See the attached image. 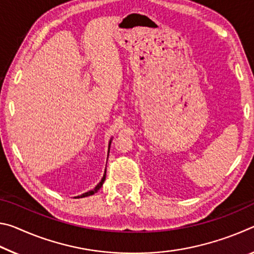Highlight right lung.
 <instances>
[{
    "instance_id": "add662e5",
    "label": "right lung",
    "mask_w": 254,
    "mask_h": 254,
    "mask_svg": "<svg viewBox=\"0 0 254 254\" xmlns=\"http://www.w3.org/2000/svg\"><path fill=\"white\" fill-rule=\"evenodd\" d=\"M111 142H112V139L110 140V142H109V153H110ZM109 153H107V157H109ZM105 177H106V169H105V171H104V175H103V177H102V179H101V182L96 185L95 188H93V189H91V190L86 191V192H84V194H81V195H79V196H76L75 198H83V197H87V196H91V195H94V194H95V192H97L98 189H100V188L103 186V184H104Z\"/></svg>"
}]
</instances>
